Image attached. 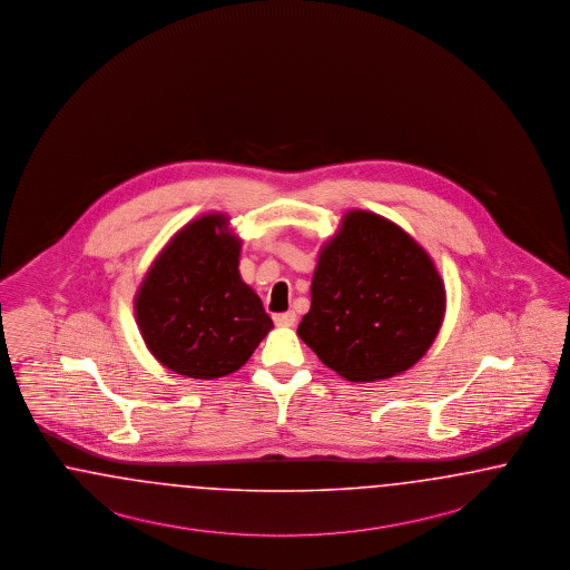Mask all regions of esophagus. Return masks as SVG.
I'll return each mask as SVG.
<instances>
[{"label":"esophagus","instance_id":"esophagus-1","mask_svg":"<svg viewBox=\"0 0 570 570\" xmlns=\"http://www.w3.org/2000/svg\"><path fill=\"white\" fill-rule=\"evenodd\" d=\"M274 322H276V326H286V328H291V326L296 324V313H294V311L276 313V315H274Z\"/></svg>","mask_w":570,"mask_h":570}]
</instances>
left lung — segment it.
Instances as JSON below:
<instances>
[{"label":"left lung","mask_w":570,"mask_h":570,"mask_svg":"<svg viewBox=\"0 0 570 570\" xmlns=\"http://www.w3.org/2000/svg\"><path fill=\"white\" fill-rule=\"evenodd\" d=\"M443 313L445 288L424 248L389 219L351 210L320 255L296 332L343 379L372 382L412 367Z\"/></svg>","instance_id":"obj_1"}]
</instances>
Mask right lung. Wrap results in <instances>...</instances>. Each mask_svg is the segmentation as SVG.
Segmentation results:
<instances>
[{
    "label": "right lung",
    "instance_id": "1",
    "mask_svg": "<svg viewBox=\"0 0 570 570\" xmlns=\"http://www.w3.org/2000/svg\"><path fill=\"white\" fill-rule=\"evenodd\" d=\"M224 215L186 225L158 255L136 296L141 336L158 362L188 379L240 370L274 326L242 282L240 240Z\"/></svg>",
    "mask_w": 570,
    "mask_h": 570
}]
</instances>
